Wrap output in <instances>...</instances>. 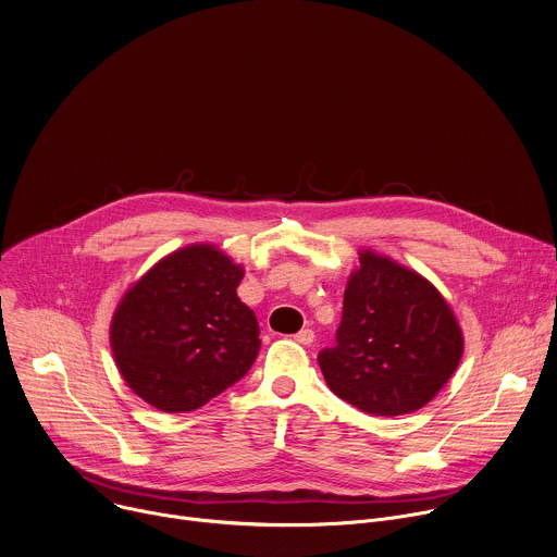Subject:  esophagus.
Segmentation results:
<instances>
[{"label": "esophagus", "mask_w": 557, "mask_h": 557, "mask_svg": "<svg viewBox=\"0 0 557 557\" xmlns=\"http://www.w3.org/2000/svg\"><path fill=\"white\" fill-rule=\"evenodd\" d=\"M295 341L301 345H312L314 343V332L312 330H301L295 334Z\"/></svg>", "instance_id": "esophagus-1"}]
</instances>
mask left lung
<instances>
[{
  "label": "left lung",
  "mask_w": 557,
  "mask_h": 557,
  "mask_svg": "<svg viewBox=\"0 0 557 557\" xmlns=\"http://www.w3.org/2000/svg\"><path fill=\"white\" fill-rule=\"evenodd\" d=\"M460 325L419 273L364 251L343 301L336 345L319 354L334 395L373 417L423 408L462 358Z\"/></svg>",
  "instance_id": "1"
}]
</instances>
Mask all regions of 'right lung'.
I'll return each instance as SVG.
<instances>
[{
  "instance_id": "1",
  "label": "right lung",
  "mask_w": 557,
  "mask_h": 557,
  "mask_svg": "<svg viewBox=\"0 0 557 557\" xmlns=\"http://www.w3.org/2000/svg\"><path fill=\"white\" fill-rule=\"evenodd\" d=\"M243 269L210 245L180 249L129 288L110 343L127 386L162 412H190L253 367L260 327L236 288Z\"/></svg>"
}]
</instances>
